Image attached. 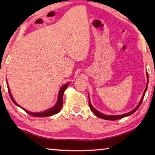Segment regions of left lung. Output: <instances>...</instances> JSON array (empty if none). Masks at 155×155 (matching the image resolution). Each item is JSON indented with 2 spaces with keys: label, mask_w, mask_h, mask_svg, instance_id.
Listing matches in <instances>:
<instances>
[{
  "label": "left lung",
  "mask_w": 155,
  "mask_h": 155,
  "mask_svg": "<svg viewBox=\"0 0 155 155\" xmlns=\"http://www.w3.org/2000/svg\"><path fill=\"white\" fill-rule=\"evenodd\" d=\"M147 85H146V87H145V90L143 92V96H142V98L140 99V102L137 105V107L135 108V109H133L132 111H130V112H128V113H126V114H121V115H105V114H104L102 113H101V112H99V111H97V109H95L94 107H92V105L91 104V102H90V97H89V106H90V109L92 110V111L94 113L95 115H96L97 117L100 118H103V119H105V120H118V119H120V118H123L124 117H126V116H128L131 115V114H133L134 113L135 111H136L137 109L140 107V106L142 104V101L143 100V98L144 97H145V92L147 90V86H148V82H149V78H148V73L147 72Z\"/></svg>",
  "instance_id": "left-lung-1"
}]
</instances>
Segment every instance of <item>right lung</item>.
<instances>
[{"label": "right lung", "mask_w": 155, "mask_h": 155, "mask_svg": "<svg viewBox=\"0 0 155 155\" xmlns=\"http://www.w3.org/2000/svg\"><path fill=\"white\" fill-rule=\"evenodd\" d=\"M69 84H70L69 83H66V84H63V85L61 87V89H60V90H59V92H58V100H57L56 104L54 106V107L51 108V109H48L47 110H46V111H44L38 112V113H35V112H31V111H27V110H26V109H25L24 108H22V107H20V106L15 101L14 98H13V97H12V95L11 94V92H10L9 86H8V82H7L8 92H9L10 99H11V100L12 101V102H13L16 106H18V107H20L21 109H22L23 110H24V111H26L27 114H29V115L33 116H36V117H47V116H51L55 115V114H58V112L60 111L61 107H62V106H63V93H64L65 90H66V88L68 87Z\"/></svg>", "instance_id": "obj_1"}]
</instances>
